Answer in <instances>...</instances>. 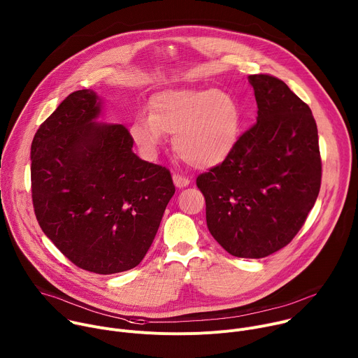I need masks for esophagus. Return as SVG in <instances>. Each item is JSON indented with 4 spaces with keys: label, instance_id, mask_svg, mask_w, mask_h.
<instances>
[{
    "label": "esophagus",
    "instance_id": "esophagus-1",
    "mask_svg": "<svg viewBox=\"0 0 358 358\" xmlns=\"http://www.w3.org/2000/svg\"><path fill=\"white\" fill-rule=\"evenodd\" d=\"M173 181H174V185L177 188H184L189 184V180L184 176H180V174H173Z\"/></svg>",
    "mask_w": 358,
    "mask_h": 358
}]
</instances>
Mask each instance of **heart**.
I'll return each mask as SVG.
<instances>
[{
	"label": "heart",
	"mask_w": 358,
	"mask_h": 358,
	"mask_svg": "<svg viewBox=\"0 0 358 358\" xmlns=\"http://www.w3.org/2000/svg\"><path fill=\"white\" fill-rule=\"evenodd\" d=\"M241 120V108L232 94L215 87H180L152 94L148 115H137L129 130L148 157L156 156L163 134H174V151L185 163L210 169L232 152Z\"/></svg>",
	"instance_id": "obj_1"
}]
</instances>
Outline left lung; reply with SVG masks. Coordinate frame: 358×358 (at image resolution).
Wrapping results in <instances>:
<instances>
[{"label":"left lung","instance_id":"obj_1","mask_svg":"<svg viewBox=\"0 0 358 358\" xmlns=\"http://www.w3.org/2000/svg\"><path fill=\"white\" fill-rule=\"evenodd\" d=\"M258 117L231 155L196 178L207 227L236 258L259 259L286 246L320 191L319 136L310 108L271 75H250Z\"/></svg>","mask_w":358,"mask_h":358}]
</instances>
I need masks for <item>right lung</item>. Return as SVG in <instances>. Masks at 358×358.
<instances>
[{"instance_id": "obj_1", "label": "right lung", "mask_w": 358, "mask_h": 358, "mask_svg": "<svg viewBox=\"0 0 358 358\" xmlns=\"http://www.w3.org/2000/svg\"><path fill=\"white\" fill-rule=\"evenodd\" d=\"M101 105L90 89L73 92L39 126L31 184L43 234L76 266L112 275L143 261L176 187L134 155L123 124L97 122Z\"/></svg>"}]
</instances>
